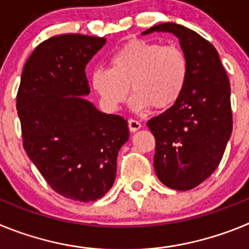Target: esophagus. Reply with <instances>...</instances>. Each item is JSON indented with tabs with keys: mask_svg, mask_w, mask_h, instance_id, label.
Instances as JSON below:
<instances>
[{
	"mask_svg": "<svg viewBox=\"0 0 249 249\" xmlns=\"http://www.w3.org/2000/svg\"><path fill=\"white\" fill-rule=\"evenodd\" d=\"M141 127H142V124H141V123L138 122L137 120H133V118L128 120V128H129V131H131V132L138 131Z\"/></svg>",
	"mask_w": 249,
	"mask_h": 249,
	"instance_id": "obj_1",
	"label": "esophagus"
}]
</instances>
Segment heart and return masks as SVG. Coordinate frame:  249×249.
I'll list each match as a JSON object with an SVG mask.
<instances>
[{"label": "heart", "instance_id": "obj_1", "mask_svg": "<svg viewBox=\"0 0 249 249\" xmlns=\"http://www.w3.org/2000/svg\"><path fill=\"white\" fill-rule=\"evenodd\" d=\"M187 77V57L178 46L138 38L118 48L109 59V70H96L91 82L106 111H118L129 89L135 111L152 107L162 111L181 98Z\"/></svg>", "mask_w": 249, "mask_h": 249}]
</instances>
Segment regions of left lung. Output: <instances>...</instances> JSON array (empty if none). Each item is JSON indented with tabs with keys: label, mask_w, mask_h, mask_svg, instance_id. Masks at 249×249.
Wrapping results in <instances>:
<instances>
[{
	"label": "left lung",
	"mask_w": 249,
	"mask_h": 249,
	"mask_svg": "<svg viewBox=\"0 0 249 249\" xmlns=\"http://www.w3.org/2000/svg\"><path fill=\"white\" fill-rule=\"evenodd\" d=\"M178 37L188 62L181 98L147 122L155 136V171L164 186L192 190L218 167L232 133L230 81L212 43L184 26L167 22L143 35Z\"/></svg>",
	"instance_id": "obj_1"
}]
</instances>
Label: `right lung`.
I'll use <instances>...</instances> for the list:
<instances>
[{
    "instance_id": "1",
    "label": "right lung",
    "mask_w": 249,
    "mask_h": 249,
    "mask_svg": "<svg viewBox=\"0 0 249 249\" xmlns=\"http://www.w3.org/2000/svg\"><path fill=\"white\" fill-rule=\"evenodd\" d=\"M103 37L68 34L39 43L23 67L17 92L23 148L54 192L80 202L97 201L113 186L117 155L128 123L98 111L86 65Z\"/></svg>"
}]
</instances>
